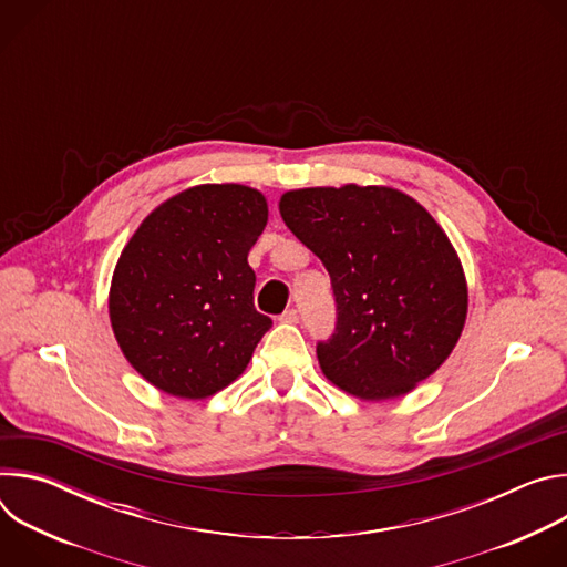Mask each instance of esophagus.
Returning <instances> with one entry per match:
<instances>
[{"label": "esophagus", "mask_w": 567, "mask_h": 567, "mask_svg": "<svg viewBox=\"0 0 567 567\" xmlns=\"http://www.w3.org/2000/svg\"><path fill=\"white\" fill-rule=\"evenodd\" d=\"M298 318H300V313H298V309H293V307H291V309H285L282 316H280L282 322H291V326H293V322H298Z\"/></svg>", "instance_id": "34e87169"}]
</instances>
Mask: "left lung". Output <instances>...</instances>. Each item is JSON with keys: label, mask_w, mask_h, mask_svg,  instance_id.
I'll use <instances>...</instances> for the list:
<instances>
[{"label": "left lung", "mask_w": 567, "mask_h": 567, "mask_svg": "<svg viewBox=\"0 0 567 567\" xmlns=\"http://www.w3.org/2000/svg\"><path fill=\"white\" fill-rule=\"evenodd\" d=\"M280 215L332 280L337 328L316 346L332 383L359 399H392L446 361L468 293L453 245L424 206L394 188L348 184L289 190Z\"/></svg>", "instance_id": "obj_1"}]
</instances>
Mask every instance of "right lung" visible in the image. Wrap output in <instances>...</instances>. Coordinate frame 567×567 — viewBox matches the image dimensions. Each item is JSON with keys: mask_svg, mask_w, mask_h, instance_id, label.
<instances>
[{"mask_svg": "<svg viewBox=\"0 0 567 567\" xmlns=\"http://www.w3.org/2000/svg\"><path fill=\"white\" fill-rule=\"evenodd\" d=\"M267 199L239 184L188 188L154 208L112 278L110 320L132 368L154 388L206 399L235 381L274 326L254 305L247 262Z\"/></svg>", "mask_w": 567, "mask_h": 567, "instance_id": "add662e5", "label": "right lung"}]
</instances>
